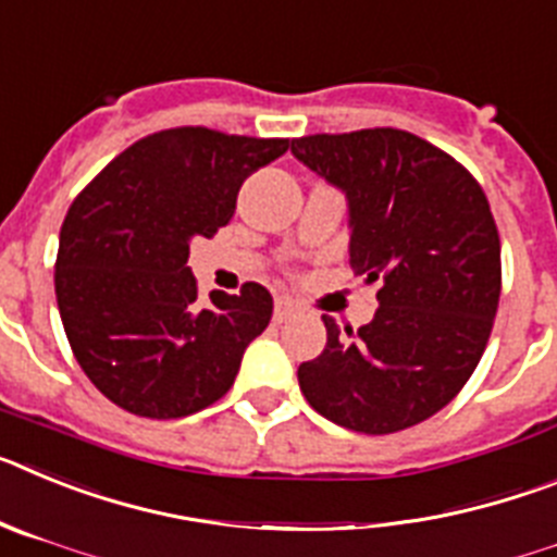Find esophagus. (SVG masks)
I'll return each mask as SVG.
<instances>
[{
    "label": "esophagus",
    "instance_id": "obj_1",
    "mask_svg": "<svg viewBox=\"0 0 557 557\" xmlns=\"http://www.w3.org/2000/svg\"><path fill=\"white\" fill-rule=\"evenodd\" d=\"M293 312H295V304L289 301L287 295H278V298H275L273 321L275 323H284V321H287V318H293Z\"/></svg>",
    "mask_w": 557,
    "mask_h": 557
}]
</instances>
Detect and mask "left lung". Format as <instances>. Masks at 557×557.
<instances>
[{
	"label": "left lung",
	"mask_w": 557,
	"mask_h": 557,
	"mask_svg": "<svg viewBox=\"0 0 557 557\" xmlns=\"http://www.w3.org/2000/svg\"><path fill=\"white\" fill-rule=\"evenodd\" d=\"M293 156L343 191L348 262L382 282L373 321L301 362L298 385L334 424L366 435L407 430L469 382L499 307V234L480 184L407 131L373 127L293 139Z\"/></svg>",
	"instance_id": "obj_1"
}]
</instances>
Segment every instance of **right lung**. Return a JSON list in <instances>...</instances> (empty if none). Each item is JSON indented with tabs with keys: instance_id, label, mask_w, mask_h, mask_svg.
<instances>
[{
	"instance_id": "add662e5",
	"label": "right lung",
	"mask_w": 557,
	"mask_h": 557,
	"mask_svg": "<svg viewBox=\"0 0 557 557\" xmlns=\"http://www.w3.org/2000/svg\"><path fill=\"white\" fill-rule=\"evenodd\" d=\"M287 150V139L175 127L127 147L77 195L58 239V309L77 362L113 405L181 418L234 385L273 298L245 284L200 307L186 259L195 236L231 223L250 172Z\"/></svg>"
}]
</instances>
